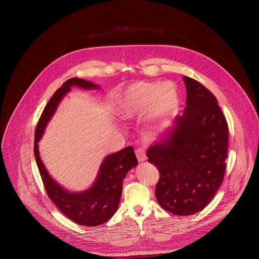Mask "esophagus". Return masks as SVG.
<instances>
[{"instance_id": "obj_1", "label": "esophagus", "mask_w": 259, "mask_h": 259, "mask_svg": "<svg viewBox=\"0 0 259 259\" xmlns=\"http://www.w3.org/2000/svg\"><path fill=\"white\" fill-rule=\"evenodd\" d=\"M135 154H136L138 162H144L146 160V153H145V150L142 149V147H141V149L136 150Z\"/></svg>"}]
</instances>
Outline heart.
<instances>
[{
    "label": "heart",
    "instance_id": "b5f03b06",
    "mask_svg": "<svg viewBox=\"0 0 259 259\" xmlns=\"http://www.w3.org/2000/svg\"><path fill=\"white\" fill-rule=\"evenodd\" d=\"M178 106V93L175 86L137 82L129 85L118 97V113L126 119L147 114L153 121L163 120L171 116Z\"/></svg>",
    "mask_w": 259,
    "mask_h": 259
}]
</instances>
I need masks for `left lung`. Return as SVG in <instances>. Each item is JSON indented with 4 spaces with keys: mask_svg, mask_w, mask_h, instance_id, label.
Wrapping results in <instances>:
<instances>
[{
    "mask_svg": "<svg viewBox=\"0 0 259 259\" xmlns=\"http://www.w3.org/2000/svg\"><path fill=\"white\" fill-rule=\"evenodd\" d=\"M187 107L175 119L167 138L146 152L160 173L156 198L180 216L203 210L215 196L226 173L229 127L216 97L200 82L183 76Z\"/></svg>",
    "mask_w": 259,
    "mask_h": 259,
    "instance_id": "obj_1",
    "label": "left lung"
}]
</instances>
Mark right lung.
Wrapping results in <instances>:
<instances>
[{"label":"right lung","mask_w":259,"mask_h":259,"mask_svg":"<svg viewBox=\"0 0 259 259\" xmlns=\"http://www.w3.org/2000/svg\"><path fill=\"white\" fill-rule=\"evenodd\" d=\"M71 86L84 89L98 88L97 85L86 80L71 78L55 91L35 127L34 158L45 191L55 206L73 223L85 227H96L106 223L116 213L122 196L123 180L127 172L135 167L138 162L132 146H127L118 153L107 156L101 164L95 183L89 190L77 194L65 191L50 177L41 161L38 142L59 101L70 90Z\"/></svg>","instance_id":"1"}]
</instances>
